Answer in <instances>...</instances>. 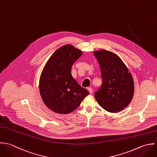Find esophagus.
I'll return each mask as SVG.
<instances>
[{"instance_id":"1","label":"esophagus","mask_w":157,"mask_h":157,"mask_svg":"<svg viewBox=\"0 0 157 157\" xmlns=\"http://www.w3.org/2000/svg\"><path fill=\"white\" fill-rule=\"evenodd\" d=\"M87 90H89V92H90V94H92V93H93V89H92V88H90V87H89V88L87 89Z\"/></svg>"}]
</instances>
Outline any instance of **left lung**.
Instances as JSON below:
<instances>
[{
	"instance_id": "left-lung-1",
	"label": "left lung",
	"mask_w": 157,
	"mask_h": 157,
	"mask_svg": "<svg viewBox=\"0 0 157 157\" xmlns=\"http://www.w3.org/2000/svg\"><path fill=\"white\" fill-rule=\"evenodd\" d=\"M98 61L102 84L94 93V98L104 110L111 113L120 112L132 99L134 82L131 73L121 58L110 51L94 53Z\"/></svg>"
}]
</instances>
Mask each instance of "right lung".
<instances>
[{
  "label": "right lung",
  "instance_id": "obj_1",
  "mask_svg": "<svg viewBox=\"0 0 157 157\" xmlns=\"http://www.w3.org/2000/svg\"><path fill=\"white\" fill-rule=\"evenodd\" d=\"M82 53L67 44L58 48L46 63L39 80V90L45 105L53 112L74 111L89 92L71 76V67Z\"/></svg>",
  "mask_w": 157,
  "mask_h": 157
}]
</instances>
